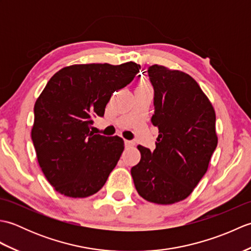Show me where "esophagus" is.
<instances>
[{"mask_svg": "<svg viewBox=\"0 0 251 251\" xmlns=\"http://www.w3.org/2000/svg\"><path fill=\"white\" fill-rule=\"evenodd\" d=\"M125 147H132L135 146V142L131 141V140H125Z\"/></svg>", "mask_w": 251, "mask_h": 251, "instance_id": "esophagus-1", "label": "esophagus"}]
</instances>
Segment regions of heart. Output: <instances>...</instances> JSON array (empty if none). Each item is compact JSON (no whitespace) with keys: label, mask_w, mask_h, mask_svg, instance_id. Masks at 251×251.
Returning a JSON list of instances; mask_svg holds the SVG:
<instances>
[{"label":"heart","mask_w":251,"mask_h":251,"mask_svg":"<svg viewBox=\"0 0 251 251\" xmlns=\"http://www.w3.org/2000/svg\"><path fill=\"white\" fill-rule=\"evenodd\" d=\"M138 88H143V89H152L150 83H149L147 79H142V81L140 82L139 86H138Z\"/></svg>","instance_id":"1"}]
</instances>
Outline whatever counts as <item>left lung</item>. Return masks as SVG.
Segmentation results:
<instances>
[{
    "label": "left lung",
    "mask_w": 251,
    "mask_h": 251,
    "mask_svg": "<svg viewBox=\"0 0 251 251\" xmlns=\"http://www.w3.org/2000/svg\"><path fill=\"white\" fill-rule=\"evenodd\" d=\"M148 75L159 135L154 151L138 146L141 159L130 173L141 197L169 205L186 199L206 174L218 145L216 113L189 74L153 65Z\"/></svg>",
    "instance_id": "8db88e82"
}]
</instances>
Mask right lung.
<instances>
[{
	"label": "right lung",
	"mask_w": 251,
	"mask_h": 251,
	"mask_svg": "<svg viewBox=\"0 0 251 251\" xmlns=\"http://www.w3.org/2000/svg\"><path fill=\"white\" fill-rule=\"evenodd\" d=\"M139 69L132 61L73 65L46 84L34 104L31 137L42 172L60 194L87 197L104 185L124 141L94 135L92 117L103 116L112 94L128 85Z\"/></svg>",
	"instance_id": "right-lung-1"
}]
</instances>
